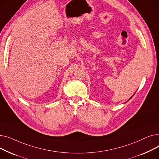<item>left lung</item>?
I'll list each match as a JSON object with an SVG mask.
<instances>
[{"instance_id":"1","label":"left lung","mask_w":159,"mask_h":159,"mask_svg":"<svg viewBox=\"0 0 159 159\" xmlns=\"http://www.w3.org/2000/svg\"><path fill=\"white\" fill-rule=\"evenodd\" d=\"M135 93H134V94H133V96H132V97H131V98H129V100H128V101H129V100H130V99H131V98H132V97H133V95H135Z\"/></svg>"}]
</instances>
